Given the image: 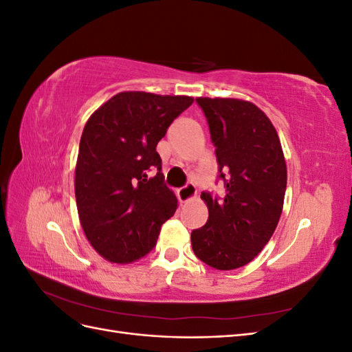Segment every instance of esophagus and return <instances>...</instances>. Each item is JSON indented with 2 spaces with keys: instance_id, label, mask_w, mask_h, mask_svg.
Returning a JSON list of instances; mask_svg holds the SVG:
<instances>
[{
  "instance_id": "obj_1",
  "label": "esophagus",
  "mask_w": 352,
  "mask_h": 352,
  "mask_svg": "<svg viewBox=\"0 0 352 352\" xmlns=\"http://www.w3.org/2000/svg\"><path fill=\"white\" fill-rule=\"evenodd\" d=\"M197 197V188L194 184H186L184 188L177 190V198L180 202H188Z\"/></svg>"
}]
</instances>
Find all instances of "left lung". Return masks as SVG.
Listing matches in <instances>:
<instances>
[{"label":"left lung","instance_id":"1","mask_svg":"<svg viewBox=\"0 0 352 352\" xmlns=\"http://www.w3.org/2000/svg\"><path fill=\"white\" fill-rule=\"evenodd\" d=\"M216 146L223 198L202 192L208 220L190 233L197 257L217 270L242 267L257 257L278 226L286 163L270 119L236 98H197Z\"/></svg>","mask_w":352,"mask_h":352}]
</instances>
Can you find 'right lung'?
Returning <instances> with one entry per match:
<instances>
[{
    "label": "right lung",
    "instance_id": "add662e5",
    "mask_svg": "<svg viewBox=\"0 0 352 352\" xmlns=\"http://www.w3.org/2000/svg\"><path fill=\"white\" fill-rule=\"evenodd\" d=\"M192 102L186 95L126 91L104 102L85 124L74 194L85 235L105 260H140L175 214L177 199L164 185L155 148Z\"/></svg>",
    "mask_w": 352,
    "mask_h": 352
}]
</instances>
